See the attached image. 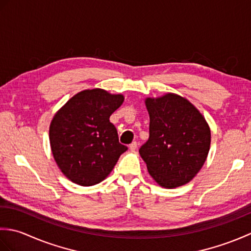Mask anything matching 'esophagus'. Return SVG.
Returning a JSON list of instances; mask_svg holds the SVG:
<instances>
[{"label":"esophagus","instance_id":"34e87169","mask_svg":"<svg viewBox=\"0 0 251 251\" xmlns=\"http://www.w3.org/2000/svg\"><path fill=\"white\" fill-rule=\"evenodd\" d=\"M137 147H138V145H137V142H136V141L131 142L130 145H129V150H130V151H135L136 149H137Z\"/></svg>","mask_w":251,"mask_h":251}]
</instances>
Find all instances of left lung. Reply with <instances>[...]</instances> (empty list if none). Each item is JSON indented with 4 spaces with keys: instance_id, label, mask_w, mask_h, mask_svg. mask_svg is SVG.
<instances>
[{
    "instance_id": "1",
    "label": "left lung",
    "mask_w": 251,
    "mask_h": 251,
    "mask_svg": "<svg viewBox=\"0 0 251 251\" xmlns=\"http://www.w3.org/2000/svg\"><path fill=\"white\" fill-rule=\"evenodd\" d=\"M150 137L139 153L151 177L166 189L190 182L204 165L210 128L188 99L176 94L147 98Z\"/></svg>"
}]
</instances>
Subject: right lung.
Listing matches in <instances>:
<instances>
[{"mask_svg":"<svg viewBox=\"0 0 251 251\" xmlns=\"http://www.w3.org/2000/svg\"><path fill=\"white\" fill-rule=\"evenodd\" d=\"M123 95L94 88L79 92L52 117L50 142L58 167L72 182L89 186L108 177L127 150L110 116Z\"/></svg>","mask_w":251,"mask_h":251,"instance_id":"1","label":"right lung"}]
</instances>
